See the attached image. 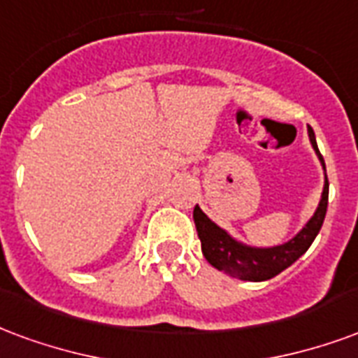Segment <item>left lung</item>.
I'll return each instance as SVG.
<instances>
[{
    "mask_svg": "<svg viewBox=\"0 0 358 358\" xmlns=\"http://www.w3.org/2000/svg\"><path fill=\"white\" fill-rule=\"evenodd\" d=\"M309 139H311L313 148L317 150L318 158L322 162V168L326 171L324 160L318 152L315 131L311 127H309ZM326 208H328V177L324 181L320 204H318L315 215L309 219V223L289 242L275 248H250L240 244L234 238H231L221 227L215 225L198 206H194L192 215H194L198 238L202 242V254L211 267L223 271L225 275L233 276V278L262 282V280H268L278 273H282L284 268H288L292 263H296L309 250L313 240L317 238L318 231L324 223Z\"/></svg>",
    "mask_w": 358,
    "mask_h": 358,
    "instance_id": "obj_1",
    "label": "left lung"
}]
</instances>
